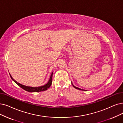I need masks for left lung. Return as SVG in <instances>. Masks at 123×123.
<instances>
[{
  "mask_svg": "<svg viewBox=\"0 0 123 123\" xmlns=\"http://www.w3.org/2000/svg\"><path fill=\"white\" fill-rule=\"evenodd\" d=\"M72 85L73 86V87H74L75 88H76V89H79V90H83V91H85V90H84V89H80V88H78V87L75 86L74 85L72 84Z\"/></svg>",
  "mask_w": 123,
  "mask_h": 123,
  "instance_id": "left-lung-1",
  "label": "left lung"
}]
</instances>
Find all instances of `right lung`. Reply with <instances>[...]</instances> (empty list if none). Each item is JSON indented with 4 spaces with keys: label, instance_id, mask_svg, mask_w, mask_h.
Listing matches in <instances>:
<instances>
[{
    "label": "right lung",
    "instance_id": "add662e5",
    "mask_svg": "<svg viewBox=\"0 0 123 123\" xmlns=\"http://www.w3.org/2000/svg\"><path fill=\"white\" fill-rule=\"evenodd\" d=\"M52 74H53V72L52 73L50 77L49 80L48 82H47V84H46L45 85H43V86H41L40 87H30V86H25L24 85H22L20 83H19L18 82H17L16 80H14L12 78V76L10 75L11 78H12V79L15 82L16 84L19 86L20 87H21L22 88L25 90H26L28 92H41V91H45L46 90H47L49 88L51 85L52 83Z\"/></svg>",
    "mask_w": 123,
    "mask_h": 123
}]
</instances>
